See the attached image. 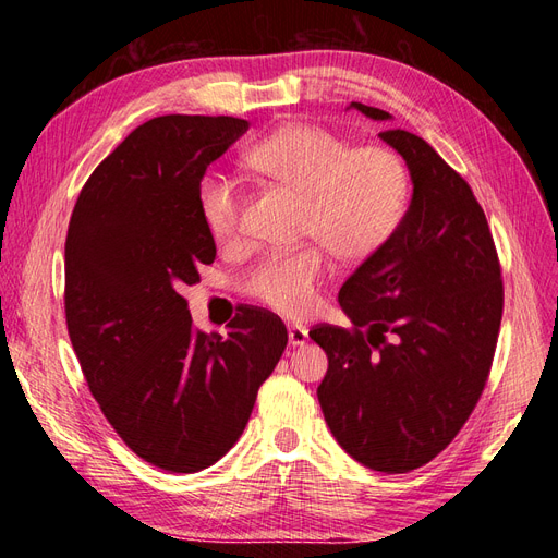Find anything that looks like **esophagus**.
I'll list each match as a JSON object with an SVG mask.
<instances>
[{"label": "esophagus", "instance_id": "1", "mask_svg": "<svg viewBox=\"0 0 558 558\" xmlns=\"http://www.w3.org/2000/svg\"><path fill=\"white\" fill-rule=\"evenodd\" d=\"M310 340V332L305 326H289V342L291 347H302Z\"/></svg>", "mask_w": 558, "mask_h": 558}]
</instances>
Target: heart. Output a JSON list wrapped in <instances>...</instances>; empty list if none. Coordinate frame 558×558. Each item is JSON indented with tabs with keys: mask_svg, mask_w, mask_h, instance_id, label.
Segmentation results:
<instances>
[{
	"mask_svg": "<svg viewBox=\"0 0 558 558\" xmlns=\"http://www.w3.org/2000/svg\"><path fill=\"white\" fill-rule=\"evenodd\" d=\"M251 170L305 197L302 234L340 260H365L393 238L410 209V170L393 148L356 146L312 123H286L246 148ZM197 207L216 240L242 226V185L226 172H207L197 185ZM326 256L318 246L272 251L244 277V293L286 316L307 314Z\"/></svg>",
	"mask_w": 558,
	"mask_h": 558,
	"instance_id": "1",
	"label": "heart"
}]
</instances>
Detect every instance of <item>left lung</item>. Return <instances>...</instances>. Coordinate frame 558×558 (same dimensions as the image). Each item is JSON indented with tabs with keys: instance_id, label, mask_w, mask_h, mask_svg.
Returning a JSON list of instances; mask_svg holds the SVG:
<instances>
[{
	"instance_id": "8db88e82",
	"label": "left lung",
	"mask_w": 558,
	"mask_h": 558,
	"mask_svg": "<svg viewBox=\"0 0 558 558\" xmlns=\"http://www.w3.org/2000/svg\"><path fill=\"white\" fill-rule=\"evenodd\" d=\"M379 137L408 162V216L340 289L353 328L320 324L310 337L328 356L316 396L335 440L396 475L433 461L475 410L498 342L502 279L468 181L408 130Z\"/></svg>"
}]
</instances>
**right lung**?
Returning a JSON list of instances; mask_svg holds the SVG:
<instances>
[{
	"label": "right lung",
	"instance_id": "right-lung-1",
	"mask_svg": "<svg viewBox=\"0 0 558 558\" xmlns=\"http://www.w3.org/2000/svg\"><path fill=\"white\" fill-rule=\"evenodd\" d=\"M246 130L232 116L150 118L95 167L66 230L64 314L83 377L123 442L167 472L232 449L289 342L260 307H240L226 337L202 332L181 295L216 258L199 179Z\"/></svg>",
	"mask_w": 558,
	"mask_h": 558
}]
</instances>
